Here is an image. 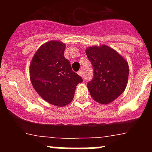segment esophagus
I'll return each mask as SVG.
<instances>
[{"label": "esophagus", "instance_id": "1", "mask_svg": "<svg viewBox=\"0 0 152 152\" xmlns=\"http://www.w3.org/2000/svg\"><path fill=\"white\" fill-rule=\"evenodd\" d=\"M77 74H78V75H80V77H84V76H83V72H82V71H79L78 73H77Z\"/></svg>", "mask_w": 152, "mask_h": 152}]
</instances>
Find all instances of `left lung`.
<instances>
[{"label":"left lung","mask_w":152,"mask_h":152,"mask_svg":"<svg viewBox=\"0 0 152 152\" xmlns=\"http://www.w3.org/2000/svg\"><path fill=\"white\" fill-rule=\"evenodd\" d=\"M85 52L94 69V78L88 84L90 94L97 103L108 104L126 89L129 72L128 62L106 45L90 46Z\"/></svg>","instance_id":"left-lung-1"}]
</instances>
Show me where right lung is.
Instances as JSON below:
<instances>
[{"label": "right lung", "instance_id": "1", "mask_svg": "<svg viewBox=\"0 0 152 152\" xmlns=\"http://www.w3.org/2000/svg\"><path fill=\"white\" fill-rule=\"evenodd\" d=\"M65 47L60 41L47 42L36 51L29 65L33 88L44 100L56 107L71 103L76 86L83 80L64 58Z\"/></svg>", "mask_w": 152, "mask_h": 152}]
</instances>
